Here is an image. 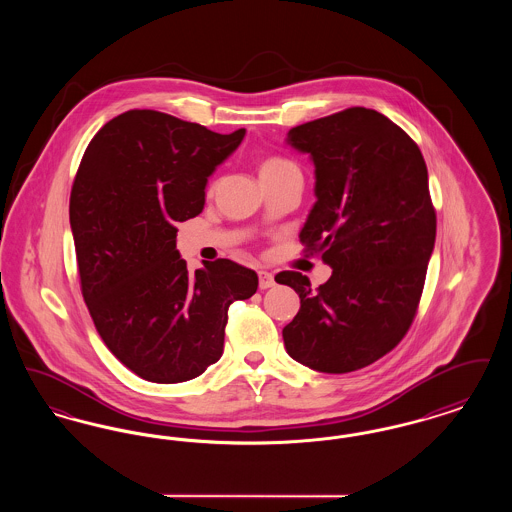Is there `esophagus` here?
<instances>
[{
    "mask_svg": "<svg viewBox=\"0 0 512 512\" xmlns=\"http://www.w3.org/2000/svg\"><path fill=\"white\" fill-rule=\"evenodd\" d=\"M276 282H274V274L268 272V270H259V288L261 290H268L272 288Z\"/></svg>",
    "mask_w": 512,
    "mask_h": 512,
    "instance_id": "esophagus-1",
    "label": "esophagus"
}]
</instances>
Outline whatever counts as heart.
Listing matches in <instances>:
<instances>
[{"label":"heart","instance_id":"1","mask_svg":"<svg viewBox=\"0 0 512 512\" xmlns=\"http://www.w3.org/2000/svg\"><path fill=\"white\" fill-rule=\"evenodd\" d=\"M290 171H299V169H297V165L293 161L284 159V157H267L259 165V174L261 176H274V174Z\"/></svg>","mask_w":512,"mask_h":512}]
</instances>
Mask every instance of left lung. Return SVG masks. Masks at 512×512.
<instances>
[{
  "label": "left lung",
  "instance_id": "8db88e82",
  "mask_svg": "<svg viewBox=\"0 0 512 512\" xmlns=\"http://www.w3.org/2000/svg\"><path fill=\"white\" fill-rule=\"evenodd\" d=\"M286 144L315 165L317 201L299 240L332 276L313 290L301 272L276 274L301 299L284 345L318 372H353L390 353L413 322L436 242L428 169L395 122L365 107L295 126Z\"/></svg>",
  "mask_w": 512,
  "mask_h": 512
}]
</instances>
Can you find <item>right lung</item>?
I'll return each mask as SVG.
<instances>
[{"label": "right lung", "instance_id": "add662e5", "mask_svg": "<svg viewBox=\"0 0 512 512\" xmlns=\"http://www.w3.org/2000/svg\"><path fill=\"white\" fill-rule=\"evenodd\" d=\"M159 111L107 122L82 157L71 230L82 295L109 351L155 384L197 378L224 347L228 307L257 292L230 259L190 272L176 224L205 205L209 176L244 140Z\"/></svg>", "mask_w": 512, "mask_h": 512}]
</instances>
